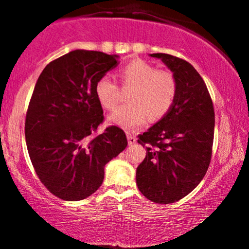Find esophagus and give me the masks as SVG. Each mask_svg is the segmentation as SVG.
I'll return each mask as SVG.
<instances>
[{
    "mask_svg": "<svg viewBox=\"0 0 249 249\" xmlns=\"http://www.w3.org/2000/svg\"><path fill=\"white\" fill-rule=\"evenodd\" d=\"M136 142H137V139H136V137L133 136V134H130V133H127V142H128V145H133V144H136Z\"/></svg>",
    "mask_w": 249,
    "mask_h": 249,
    "instance_id": "obj_1",
    "label": "esophagus"
}]
</instances>
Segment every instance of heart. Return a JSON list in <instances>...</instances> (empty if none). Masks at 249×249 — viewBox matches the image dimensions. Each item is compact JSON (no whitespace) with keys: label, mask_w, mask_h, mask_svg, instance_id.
Instances as JSON below:
<instances>
[{"label":"heart","mask_w":249,"mask_h":249,"mask_svg":"<svg viewBox=\"0 0 249 249\" xmlns=\"http://www.w3.org/2000/svg\"><path fill=\"white\" fill-rule=\"evenodd\" d=\"M124 87H133L128 92V104L123 105L110 113V124L136 130L147 122L148 116L157 121L168 112L177 96V82L168 71L158 70L150 63L136 59L119 71ZM95 96L102 107L112 110L119 99L117 85L107 76L95 85Z\"/></svg>","instance_id":"1"}]
</instances>
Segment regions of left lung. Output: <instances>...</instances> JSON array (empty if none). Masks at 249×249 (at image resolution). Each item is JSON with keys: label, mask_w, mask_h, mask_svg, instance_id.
Masks as SVG:
<instances>
[{"label": "left lung", "mask_w": 249, "mask_h": 249, "mask_svg": "<svg viewBox=\"0 0 249 249\" xmlns=\"http://www.w3.org/2000/svg\"><path fill=\"white\" fill-rule=\"evenodd\" d=\"M172 71L177 96L168 112L138 142L146 157L137 167V186L157 204H172L199 185L211 161L214 108L204 79L190 63L167 53H150Z\"/></svg>", "instance_id": "8db88e82"}]
</instances>
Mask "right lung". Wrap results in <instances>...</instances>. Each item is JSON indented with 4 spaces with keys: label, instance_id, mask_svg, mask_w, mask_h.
I'll use <instances>...</instances> for the list:
<instances>
[{
    "label": "right lung",
    "instance_id": "1",
    "mask_svg": "<svg viewBox=\"0 0 249 249\" xmlns=\"http://www.w3.org/2000/svg\"><path fill=\"white\" fill-rule=\"evenodd\" d=\"M119 56L73 50L42 71L25 117V141L37 176L53 196L78 201L95 193L104 167L126 147L124 131L110 126L91 138L104 119L97 81Z\"/></svg>",
    "mask_w": 249,
    "mask_h": 249
}]
</instances>
